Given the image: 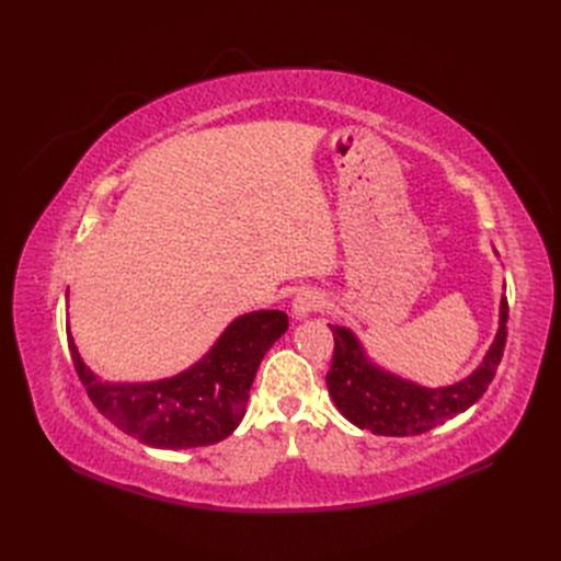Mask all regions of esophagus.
<instances>
[{
    "instance_id": "1",
    "label": "esophagus",
    "mask_w": 561,
    "mask_h": 561,
    "mask_svg": "<svg viewBox=\"0 0 561 561\" xmlns=\"http://www.w3.org/2000/svg\"><path fill=\"white\" fill-rule=\"evenodd\" d=\"M322 307H325V299H322L318 293L301 290L293 301V313H295L297 320H304V318H309L313 311H318Z\"/></svg>"
}]
</instances>
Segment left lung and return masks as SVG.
<instances>
[{
	"label": "left lung",
	"instance_id": "8db88e82",
	"mask_svg": "<svg viewBox=\"0 0 561 561\" xmlns=\"http://www.w3.org/2000/svg\"><path fill=\"white\" fill-rule=\"evenodd\" d=\"M330 330L334 334V355L325 381L336 410L353 426L375 435H421L466 412L484 396L503 358L507 299L501 297L499 332L482 365L466 379L443 388H426L390 375L367 358L358 336L351 330L339 325H330Z\"/></svg>",
	"mask_w": 561,
	"mask_h": 561
}]
</instances>
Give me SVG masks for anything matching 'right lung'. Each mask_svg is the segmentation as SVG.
<instances>
[{"mask_svg": "<svg viewBox=\"0 0 561 561\" xmlns=\"http://www.w3.org/2000/svg\"><path fill=\"white\" fill-rule=\"evenodd\" d=\"M285 330L283 311L239 316L196 365L145 383L103 381L81 360L70 330L67 344L89 398L118 431L157 449H190L215 445L236 431L264 353Z\"/></svg>", "mask_w": 561, "mask_h": 561, "instance_id": "obj_1", "label": "right lung"}]
</instances>
